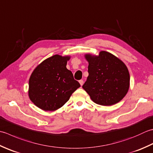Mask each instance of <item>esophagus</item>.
I'll return each mask as SVG.
<instances>
[{
	"mask_svg": "<svg viewBox=\"0 0 153 153\" xmlns=\"http://www.w3.org/2000/svg\"><path fill=\"white\" fill-rule=\"evenodd\" d=\"M79 83H80V85L82 86V85H83V80L81 79V80H79Z\"/></svg>",
	"mask_w": 153,
	"mask_h": 153,
	"instance_id": "34e87169",
	"label": "esophagus"
}]
</instances>
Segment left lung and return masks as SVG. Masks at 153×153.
Returning <instances> with one entry per match:
<instances>
[{"mask_svg": "<svg viewBox=\"0 0 153 153\" xmlns=\"http://www.w3.org/2000/svg\"><path fill=\"white\" fill-rule=\"evenodd\" d=\"M89 76L82 88L91 100L109 106L120 101L128 92L130 76L126 65L112 53L101 51L99 56L85 54Z\"/></svg>", "mask_w": 153, "mask_h": 153, "instance_id": "1", "label": "left lung"}]
</instances>
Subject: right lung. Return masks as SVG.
<instances>
[{
    "instance_id": "obj_1",
    "label": "right lung",
    "mask_w": 153,
    "mask_h": 153,
    "mask_svg": "<svg viewBox=\"0 0 153 153\" xmlns=\"http://www.w3.org/2000/svg\"><path fill=\"white\" fill-rule=\"evenodd\" d=\"M70 56L54 55L34 69L29 79L28 95L32 103L44 111H55L69 100L80 84L66 68Z\"/></svg>"
}]
</instances>
